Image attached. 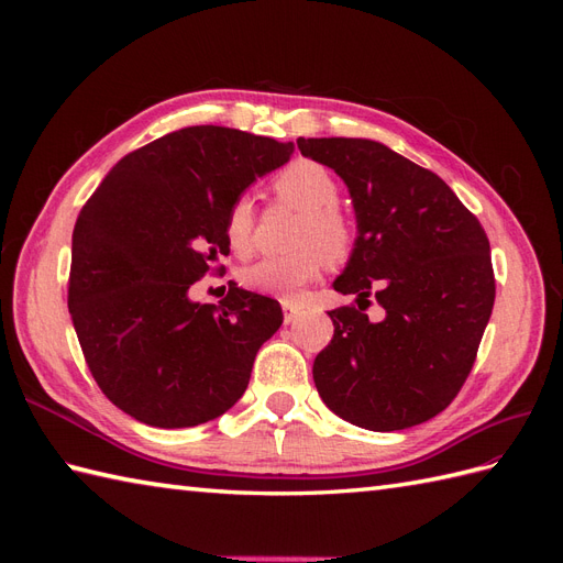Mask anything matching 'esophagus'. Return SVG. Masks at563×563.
Returning a JSON list of instances; mask_svg holds the SVG:
<instances>
[{"instance_id":"obj_1","label":"esophagus","mask_w":563,"mask_h":563,"mask_svg":"<svg viewBox=\"0 0 563 563\" xmlns=\"http://www.w3.org/2000/svg\"><path fill=\"white\" fill-rule=\"evenodd\" d=\"M282 310H284V321H286V323H291V321L298 317V312H300L298 305H294L291 300H284V302H282Z\"/></svg>"}]
</instances>
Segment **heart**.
Returning a JSON list of instances; mask_svg holds the SVG:
<instances>
[{"instance_id":"obj_1","label":"heart","mask_w":563,"mask_h":563,"mask_svg":"<svg viewBox=\"0 0 563 563\" xmlns=\"http://www.w3.org/2000/svg\"><path fill=\"white\" fill-rule=\"evenodd\" d=\"M272 192L279 203H286L300 218L294 225V251L277 258H265L249 265L240 279L255 294L296 300L305 286L312 284L329 263L345 261L354 246V228L350 218L335 203L340 187L327 166L300 159L272 180ZM253 203L249 197H236L225 213V240L236 255H249L253 249Z\"/></svg>"}]
</instances>
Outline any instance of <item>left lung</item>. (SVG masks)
I'll return each mask as SVG.
<instances>
[{"mask_svg": "<svg viewBox=\"0 0 563 563\" xmlns=\"http://www.w3.org/2000/svg\"><path fill=\"white\" fill-rule=\"evenodd\" d=\"M350 187L360 236L333 282L356 305L331 310L312 366L335 416L373 432L420 424L455 399L496 300L488 236L451 187L383 143L298 139ZM384 308L368 322L369 298Z\"/></svg>", "mask_w": 563, "mask_h": 563, "instance_id": "left-lung-1", "label": "left lung"}]
</instances>
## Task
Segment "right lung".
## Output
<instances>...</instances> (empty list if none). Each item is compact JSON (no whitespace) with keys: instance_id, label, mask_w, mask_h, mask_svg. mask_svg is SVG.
I'll list each match as a JSON object with an SVG mask.
<instances>
[{"instance_id":"right-lung-1","label":"right lung","mask_w":563,"mask_h":563,"mask_svg":"<svg viewBox=\"0 0 563 563\" xmlns=\"http://www.w3.org/2000/svg\"><path fill=\"white\" fill-rule=\"evenodd\" d=\"M225 126H187L114 164L73 232L67 308L103 395L152 428H195L232 408L261 345L282 327L277 300L232 286L220 305L190 300L218 255L225 213L291 157Z\"/></svg>"}]
</instances>
